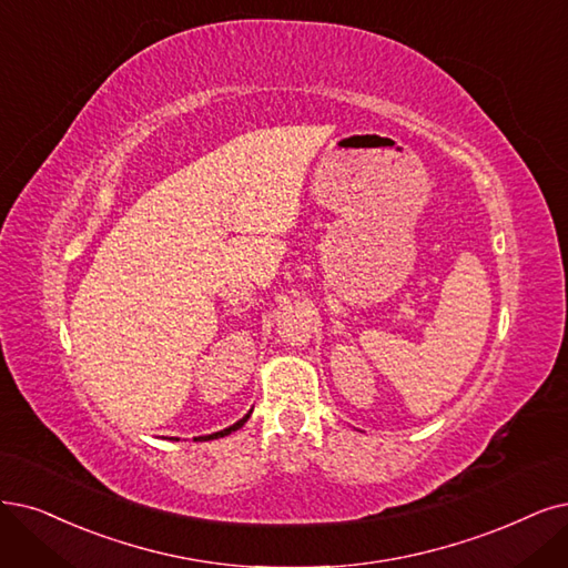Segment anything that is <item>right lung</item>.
<instances>
[{
  "instance_id": "1",
  "label": "right lung",
  "mask_w": 568,
  "mask_h": 568,
  "mask_svg": "<svg viewBox=\"0 0 568 568\" xmlns=\"http://www.w3.org/2000/svg\"><path fill=\"white\" fill-rule=\"evenodd\" d=\"M247 416L250 414H245L243 418H241V422H236L234 426H229V428H224V430H220V433H213V435H205V437H196V439H217V437H224V435H229V433H234V430H239L245 422H247Z\"/></svg>"
}]
</instances>
